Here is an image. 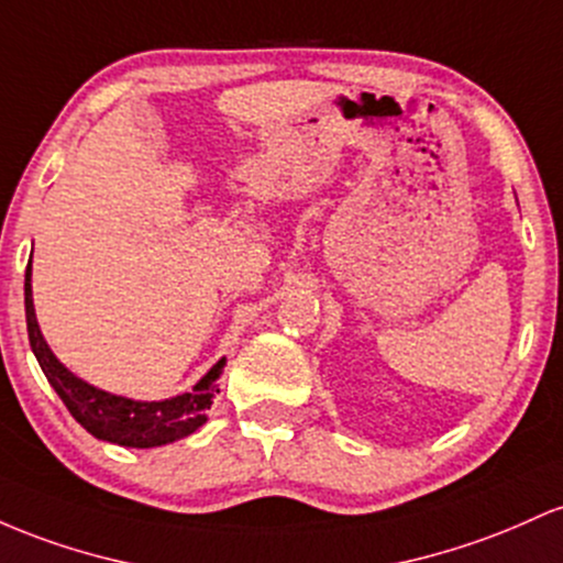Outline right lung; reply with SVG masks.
Segmentation results:
<instances>
[{
  "mask_svg": "<svg viewBox=\"0 0 563 563\" xmlns=\"http://www.w3.org/2000/svg\"><path fill=\"white\" fill-rule=\"evenodd\" d=\"M26 327L29 343L40 362L44 377L53 385L55 394L66 404L74 420L92 433L95 439L111 441L119 446H135V450H148V446H162L169 441H178L183 435L194 433L207 422V409L212 407L218 380L225 369V358L207 372L201 380L194 385L191 394L175 396L164 401H132L124 396L106 394V390L92 388L63 366L53 351L44 343L40 324H36L34 300H31V263L26 265Z\"/></svg>",
  "mask_w": 563,
  "mask_h": 563,
  "instance_id": "right-lung-1",
  "label": "right lung"
}]
</instances>
